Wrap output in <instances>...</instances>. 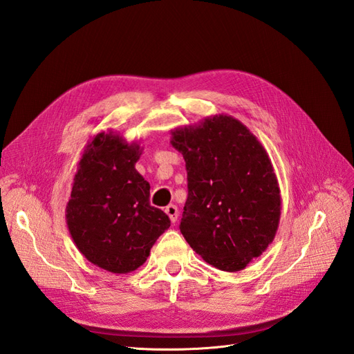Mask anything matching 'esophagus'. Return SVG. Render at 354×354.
Masks as SVG:
<instances>
[{"label":"esophagus","instance_id":"1","mask_svg":"<svg viewBox=\"0 0 354 354\" xmlns=\"http://www.w3.org/2000/svg\"><path fill=\"white\" fill-rule=\"evenodd\" d=\"M165 212L169 216L170 222L175 223L178 221V207L175 206V204H169V206L165 209Z\"/></svg>","mask_w":354,"mask_h":354}]
</instances>
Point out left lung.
<instances>
[{
	"label": "left lung",
	"instance_id": "8db88e82",
	"mask_svg": "<svg viewBox=\"0 0 354 354\" xmlns=\"http://www.w3.org/2000/svg\"><path fill=\"white\" fill-rule=\"evenodd\" d=\"M170 133L188 178L182 235L209 265L225 272L245 269L272 244L281 218V191L266 150L227 115Z\"/></svg>",
	"mask_w": 354,
	"mask_h": 354
}]
</instances>
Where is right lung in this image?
Listing matches in <instances>:
<instances>
[{"label":"right lung","instance_id":"right-lung-1","mask_svg":"<svg viewBox=\"0 0 354 354\" xmlns=\"http://www.w3.org/2000/svg\"><path fill=\"white\" fill-rule=\"evenodd\" d=\"M144 148L111 129L85 145L77 163L66 222L79 252L111 273L145 263L167 227L169 216L150 204V184L135 163Z\"/></svg>","mask_w":354,"mask_h":354}]
</instances>
